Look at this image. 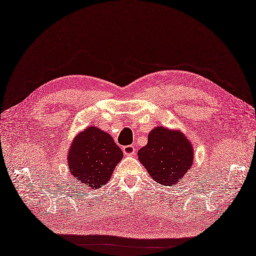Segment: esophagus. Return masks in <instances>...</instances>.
<instances>
[{
  "instance_id": "esophagus-1",
  "label": "esophagus",
  "mask_w": 256,
  "mask_h": 256,
  "mask_svg": "<svg viewBox=\"0 0 256 256\" xmlns=\"http://www.w3.org/2000/svg\"><path fill=\"white\" fill-rule=\"evenodd\" d=\"M123 150V154H126V156H134L136 152V147L134 145H128V146H124L122 148Z\"/></svg>"
}]
</instances>
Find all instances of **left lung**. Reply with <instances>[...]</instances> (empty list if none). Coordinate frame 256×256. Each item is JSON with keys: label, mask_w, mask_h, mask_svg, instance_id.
<instances>
[{"label": "left lung", "mask_w": 256, "mask_h": 256, "mask_svg": "<svg viewBox=\"0 0 256 256\" xmlns=\"http://www.w3.org/2000/svg\"><path fill=\"white\" fill-rule=\"evenodd\" d=\"M138 158L156 182L178 185L192 166V146L178 130L159 126L149 133L147 145L138 150Z\"/></svg>", "instance_id": "left-lung-1"}]
</instances>
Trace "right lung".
<instances>
[{
    "instance_id": "obj_1",
    "label": "right lung",
    "mask_w": 256,
    "mask_h": 256,
    "mask_svg": "<svg viewBox=\"0 0 256 256\" xmlns=\"http://www.w3.org/2000/svg\"><path fill=\"white\" fill-rule=\"evenodd\" d=\"M123 152L109 134L88 128L72 142L68 154L70 172L81 185L97 188L110 180Z\"/></svg>"
}]
</instances>
